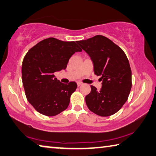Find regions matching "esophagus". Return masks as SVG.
<instances>
[{
    "mask_svg": "<svg viewBox=\"0 0 156 156\" xmlns=\"http://www.w3.org/2000/svg\"><path fill=\"white\" fill-rule=\"evenodd\" d=\"M81 85H83V83H81V82H80V81H79V82H77V86H78V87H80V86H81Z\"/></svg>",
    "mask_w": 156,
    "mask_h": 156,
    "instance_id": "obj_1",
    "label": "esophagus"
}]
</instances>
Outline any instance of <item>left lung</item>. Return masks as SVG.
Segmentation results:
<instances>
[{"mask_svg": "<svg viewBox=\"0 0 156 156\" xmlns=\"http://www.w3.org/2000/svg\"><path fill=\"white\" fill-rule=\"evenodd\" d=\"M76 43L90 57L94 72L103 81L100 90L90 86L86 96L90 110L100 116L116 113L127 101L132 88V70L125 52L103 35H95Z\"/></svg>", "mask_w": 156, "mask_h": 156, "instance_id": "obj_1", "label": "left lung"}]
</instances>
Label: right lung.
Instances as JSON below:
<instances>
[{
    "instance_id": "1",
    "label": "right lung",
    "mask_w": 156,
    "mask_h": 156,
    "mask_svg": "<svg viewBox=\"0 0 156 156\" xmlns=\"http://www.w3.org/2000/svg\"><path fill=\"white\" fill-rule=\"evenodd\" d=\"M81 51L75 42L49 37L27 52L22 64V80L27 100L38 112L54 116L68 108L77 85L75 81L61 83L54 73L65 70L70 57Z\"/></svg>"
}]
</instances>
